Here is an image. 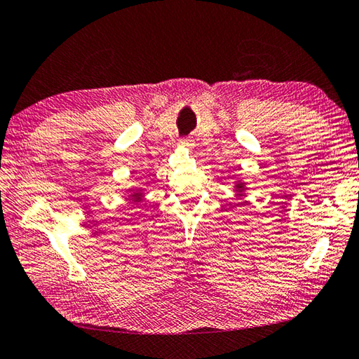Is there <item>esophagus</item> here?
<instances>
[{
	"instance_id": "obj_1",
	"label": "esophagus",
	"mask_w": 359,
	"mask_h": 359,
	"mask_svg": "<svg viewBox=\"0 0 359 359\" xmlns=\"http://www.w3.org/2000/svg\"><path fill=\"white\" fill-rule=\"evenodd\" d=\"M193 140L191 138H182L180 140V146L182 147H187V149H191V147H193Z\"/></svg>"
}]
</instances>
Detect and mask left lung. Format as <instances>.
<instances>
[{
	"label": "left lung",
	"mask_w": 359,
	"mask_h": 359,
	"mask_svg": "<svg viewBox=\"0 0 359 359\" xmlns=\"http://www.w3.org/2000/svg\"><path fill=\"white\" fill-rule=\"evenodd\" d=\"M233 191H235L238 199L243 198V196H245V191H248V184L243 182L241 177H238V180L233 184Z\"/></svg>",
	"instance_id": "left-lung-1"
}]
</instances>
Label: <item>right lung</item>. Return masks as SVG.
Returning <instances> with one entry per match:
<instances>
[{
    "mask_svg": "<svg viewBox=\"0 0 359 359\" xmlns=\"http://www.w3.org/2000/svg\"><path fill=\"white\" fill-rule=\"evenodd\" d=\"M128 199L132 201L133 205H138V203H142L144 199V193L142 188H129L128 189Z\"/></svg>",
    "mask_w": 359,
    "mask_h": 359,
    "instance_id": "obj_1",
    "label": "right lung"
}]
</instances>
